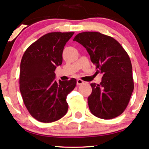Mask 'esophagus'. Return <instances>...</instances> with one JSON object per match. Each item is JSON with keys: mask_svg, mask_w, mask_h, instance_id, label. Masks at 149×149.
Returning a JSON list of instances; mask_svg holds the SVG:
<instances>
[{"mask_svg": "<svg viewBox=\"0 0 149 149\" xmlns=\"http://www.w3.org/2000/svg\"><path fill=\"white\" fill-rule=\"evenodd\" d=\"M84 82L83 80H82L81 79H78L77 80V85H82V84H84Z\"/></svg>", "mask_w": 149, "mask_h": 149, "instance_id": "34e87169", "label": "esophagus"}]
</instances>
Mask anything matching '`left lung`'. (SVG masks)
I'll return each mask as SVG.
<instances>
[{"mask_svg":"<svg viewBox=\"0 0 149 149\" xmlns=\"http://www.w3.org/2000/svg\"><path fill=\"white\" fill-rule=\"evenodd\" d=\"M86 48L96 73L103 74L99 85L91 84L88 105L94 116L110 119L126 110L134 89L131 62L116 39L98 32H83L73 39Z\"/></svg>","mask_w":149,"mask_h":149,"instance_id":"left-lung-1","label":"left lung"}]
</instances>
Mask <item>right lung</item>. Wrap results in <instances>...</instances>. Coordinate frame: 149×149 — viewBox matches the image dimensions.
<instances>
[{"label":"right lung","instance_id":"1","mask_svg":"<svg viewBox=\"0 0 149 149\" xmlns=\"http://www.w3.org/2000/svg\"><path fill=\"white\" fill-rule=\"evenodd\" d=\"M74 33L46 34L26 49L20 66V92L33 117L43 123L57 121L67 114V95L76 80L57 82L55 70L62 63V52Z\"/></svg>","mask_w":149,"mask_h":149}]
</instances>
